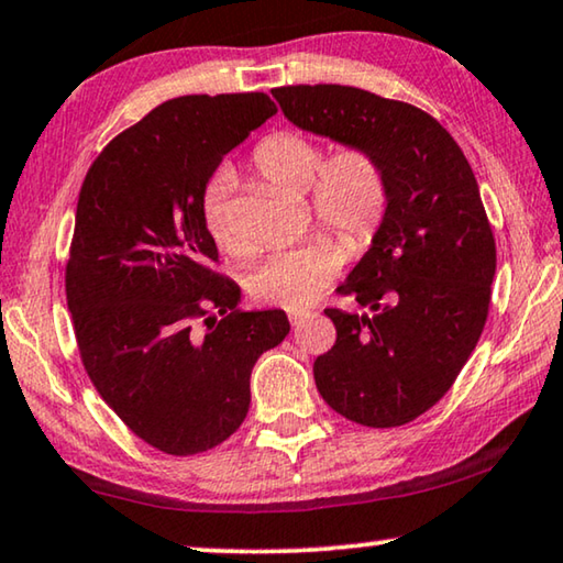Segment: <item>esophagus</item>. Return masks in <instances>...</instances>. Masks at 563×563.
<instances>
[{"instance_id": "34e87169", "label": "esophagus", "mask_w": 563, "mask_h": 563, "mask_svg": "<svg viewBox=\"0 0 563 563\" xmlns=\"http://www.w3.org/2000/svg\"><path fill=\"white\" fill-rule=\"evenodd\" d=\"M288 318H290V323H292V325H296V329H298V325H300V323H306V321H308V318H310V310H290V313H288Z\"/></svg>"}]
</instances>
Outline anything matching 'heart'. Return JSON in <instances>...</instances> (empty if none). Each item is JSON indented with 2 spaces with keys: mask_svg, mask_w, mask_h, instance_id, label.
<instances>
[{
  "mask_svg": "<svg viewBox=\"0 0 563 563\" xmlns=\"http://www.w3.org/2000/svg\"><path fill=\"white\" fill-rule=\"evenodd\" d=\"M255 169L273 187L300 197L308 191L310 212L325 228L364 247L384 222L389 205V181L372 151L343 146L323 162L313 139L296 131L267 136L253 154ZM234 174L220 169L201 191V220L224 253H242V240L232 212ZM343 265V250L331 238L316 234L267 255L250 278V288L265 303L306 308L321 296Z\"/></svg>",
  "mask_w": 563,
  "mask_h": 563,
  "instance_id": "heart-1",
  "label": "heart"
}]
</instances>
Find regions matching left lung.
Listing matches in <instances>:
<instances>
[{"mask_svg": "<svg viewBox=\"0 0 563 563\" xmlns=\"http://www.w3.org/2000/svg\"><path fill=\"white\" fill-rule=\"evenodd\" d=\"M292 125L379 158L389 205L341 283L364 313L325 308L335 343L313 364L329 407L366 427H399L444 397L481 339L496 240L455 139L419 108L351 86L275 88Z\"/></svg>", "mask_w": 563, "mask_h": 563, "instance_id": "8db88e82", "label": "left lung"}]
</instances>
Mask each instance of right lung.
I'll list each match as a JSON object with an SVG mask.
<instances>
[{
  "label": "right lung",
  "mask_w": 563,
  "mask_h": 563,
  "mask_svg": "<svg viewBox=\"0 0 563 563\" xmlns=\"http://www.w3.org/2000/svg\"><path fill=\"white\" fill-rule=\"evenodd\" d=\"M275 113L265 93L166 100L82 181L65 271L80 358L106 405L166 455L228 440L257 358L290 331L285 310H238L240 285L212 271L201 220L217 166Z\"/></svg>",
  "instance_id": "add662e5"
}]
</instances>
